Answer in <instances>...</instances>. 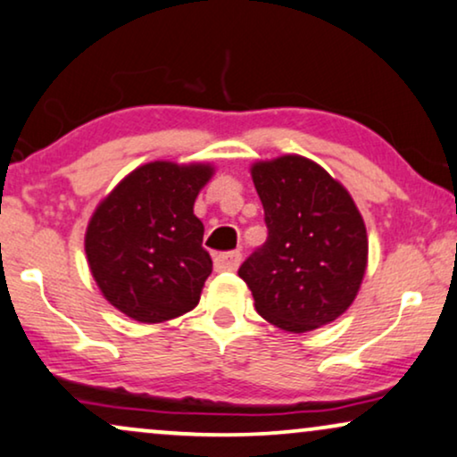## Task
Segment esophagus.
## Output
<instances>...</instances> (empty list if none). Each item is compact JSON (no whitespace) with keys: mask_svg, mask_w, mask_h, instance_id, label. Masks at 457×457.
I'll return each mask as SVG.
<instances>
[{"mask_svg":"<svg viewBox=\"0 0 457 457\" xmlns=\"http://www.w3.org/2000/svg\"><path fill=\"white\" fill-rule=\"evenodd\" d=\"M242 262L240 251H229V253H219L215 255V270L217 271H236Z\"/></svg>","mask_w":457,"mask_h":457,"instance_id":"obj_1","label":"esophagus"}]
</instances>
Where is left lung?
Segmentation results:
<instances>
[{"label": "left lung", "mask_w": 457, "mask_h": 457, "mask_svg": "<svg viewBox=\"0 0 457 457\" xmlns=\"http://www.w3.org/2000/svg\"><path fill=\"white\" fill-rule=\"evenodd\" d=\"M268 240L240 265L259 316L291 333L314 331L354 302L367 270V229L342 183L303 155L251 169Z\"/></svg>", "instance_id": "8db88e82"}]
</instances>
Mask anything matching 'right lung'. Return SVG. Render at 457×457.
<instances>
[{
    "label": "right lung",
    "mask_w": 457,
    "mask_h": 457,
    "mask_svg": "<svg viewBox=\"0 0 457 457\" xmlns=\"http://www.w3.org/2000/svg\"><path fill=\"white\" fill-rule=\"evenodd\" d=\"M211 164L149 162L115 186L86 229L92 278L113 308L138 322H164L194 310L212 271L194 202Z\"/></svg>",
    "instance_id": "1"
}]
</instances>
